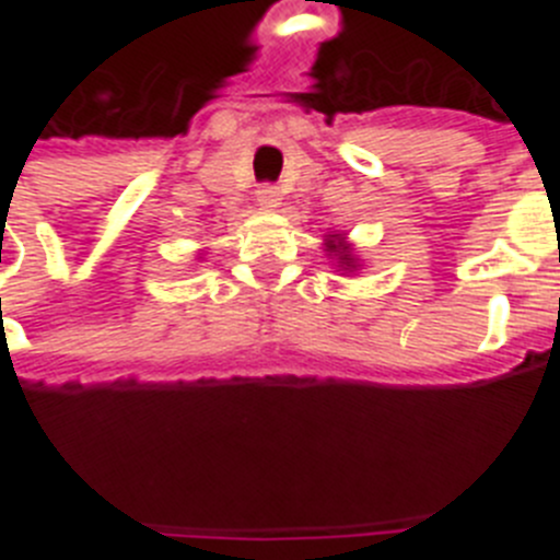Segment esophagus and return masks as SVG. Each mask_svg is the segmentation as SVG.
<instances>
[{
    "instance_id": "1",
    "label": "esophagus",
    "mask_w": 560,
    "mask_h": 560,
    "mask_svg": "<svg viewBox=\"0 0 560 560\" xmlns=\"http://www.w3.org/2000/svg\"><path fill=\"white\" fill-rule=\"evenodd\" d=\"M257 205L264 207V210H271V207H277V201H280V192H277V187L271 185H264V187H257Z\"/></svg>"
}]
</instances>
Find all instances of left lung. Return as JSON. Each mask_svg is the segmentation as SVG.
<instances>
[{"label": "left lung", "instance_id": "left-lung-1", "mask_svg": "<svg viewBox=\"0 0 560 560\" xmlns=\"http://www.w3.org/2000/svg\"><path fill=\"white\" fill-rule=\"evenodd\" d=\"M325 252L336 257V264H339V271H353L359 266V257L350 252V244H345V237L341 235H325Z\"/></svg>", "mask_w": 560, "mask_h": 560}]
</instances>
